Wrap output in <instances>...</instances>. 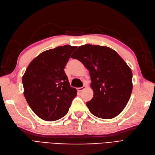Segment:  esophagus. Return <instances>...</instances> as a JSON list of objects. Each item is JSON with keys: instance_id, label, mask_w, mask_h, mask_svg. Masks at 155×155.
<instances>
[{"instance_id": "esophagus-1", "label": "esophagus", "mask_w": 155, "mask_h": 155, "mask_svg": "<svg viewBox=\"0 0 155 155\" xmlns=\"http://www.w3.org/2000/svg\"><path fill=\"white\" fill-rule=\"evenodd\" d=\"M84 89H85V85H84V86H83V87H79V88H78L77 89H78V91H82L83 90H84Z\"/></svg>"}]
</instances>
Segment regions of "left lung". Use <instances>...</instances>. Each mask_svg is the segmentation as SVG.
Wrapping results in <instances>:
<instances>
[{"instance_id":"8db88e82","label":"left lung","mask_w":155,"mask_h":155,"mask_svg":"<svg viewBox=\"0 0 155 155\" xmlns=\"http://www.w3.org/2000/svg\"><path fill=\"white\" fill-rule=\"evenodd\" d=\"M71 57L89 71L93 97L87 102L89 111L98 118L111 119L126 107L131 94L132 71L113 49L87 44L79 47Z\"/></svg>"}]
</instances>
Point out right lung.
I'll list each match as a JSON object with an SVG mask.
<instances>
[{"instance_id": "right-lung-1", "label": "right lung", "mask_w": 155, "mask_h": 155, "mask_svg": "<svg viewBox=\"0 0 155 155\" xmlns=\"http://www.w3.org/2000/svg\"><path fill=\"white\" fill-rule=\"evenodd\" d=\"M77 47L64 45L43 52L30 62L22 78L24 97L40 118L55 121L64 116L76 96L64 70Z\"/></svg>"}]
</instances>
